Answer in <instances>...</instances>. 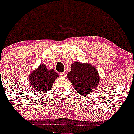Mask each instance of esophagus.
Returning <instances> with one entry per match:
<instances>
[{"label": "esophagus", "mask_w": 134, "mask_h": 134, "mask_svg": "<svg viewBox=\"0 0 134 134\" xmlns=\"http://www.w3.org/2000/svg\"><path fill=\"white\" fill-rule=\"evenodd\" d=\"M59 74H60V76L64 77V76H66V72H60V73Z\"/></svg>", "instance_id": "1"}]
</instances>
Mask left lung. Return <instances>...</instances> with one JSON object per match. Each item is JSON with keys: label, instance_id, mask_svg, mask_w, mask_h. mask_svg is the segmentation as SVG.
Returning a JSON list of instances; mask_svg holds the SVG:
<instances>
[{"label": "left lung", "instance_id": "1", "mask_svg": "<svg viewBox=\"0 0 134 134\" xmlns=\"http://www.w3.org/2000/svg\"><path fill=\"white\" fill-rule=\"evenodd\" d=\"M74 89L81 96H86L96 89L100 77L95 66L90 63L75 62L71 65V71L67 74Z\"/></svg>", "mask_w": 134, "mask_h": 134}]
</instances>
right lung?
<instances>
[{
	"instance_id": "add662e5",
	"label": "right lung",
	"mask_w": 134,
	"mask_h": 134,
	"mask_svg": "<svg viewBox=\"0 0 134 134\" xmlns=\"http://www.w3.org/2000/svg\"><path fill=\"white\" fill-rule=\"evenodd\" d=\"M58 74L54 69L49 70L44 64H41L36 69L34 70L29 76V83L34 92L44 94L52 88Z\"/></svg>"
}]
</instances>
